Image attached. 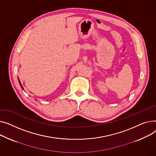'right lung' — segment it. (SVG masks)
I'll use <instances>...</instances> for the list:
<instances>
[{"label":"right lung","mask_w":156,"mask_h":156,"mask_svg":"<svg viewBox=\"0 0 156 156\" xmlns=\"http://www.w3.org/2000/svg\"><path fill=\"white\" fill-rule=\"evenodd\" d=\"M17 79H18V81H19V83H20V86H21V88L24 90V88H23V86H22V84H21V81H20V80L19 79V77H17Z\"/></svg>","instance_id":"right-lung-1"}]
</instances>
